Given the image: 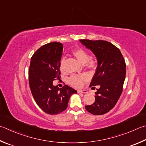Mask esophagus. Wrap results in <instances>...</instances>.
<instances>
[{"label":"esophagus","instance_id":"34e87169","mask_svg":"<svg viewBox=\"0 0 146 146\" xmlns=\"http://www.w3.org/2000/svg\"><path fill=\"white\" fill-rule=\"evenodd\" d=\"M77 92L78 94H80V93H83V94H86V93H87V91H84V90H78L77 91Z\"/></svg>","mask_w":146,"mask_h":146}]
</instances>
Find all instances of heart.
I'll list each match as a JSON object with an SVG mask.
<instances>
[{
	"label": "heart",
	"mask_w": 146,
	"mask_h": 146,
	"mask_svg": "<svg viewBox=\"0 0 146 146\" xmlns=\"http://www.w3.org/2000/svg\"><path fill=\"white\" fill-rule=\"evenodd\" d=\"M72 54L75 56L79 62L83 66L89 70H94L97 65V60L94 57H90L86 50L81 48H76L72 51ZM64 59H62L60 61L59 68L62 71L64 70ZM86 80V76L84 75H71L68 78V83L74 87H80L83 86L84 80Z\"/></svg>",
	"instance_id": "b5f03b06"
}]
</instances>
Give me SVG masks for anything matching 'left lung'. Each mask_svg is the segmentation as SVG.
Masks as SVG:
<instances>
[{"mask_svg": "<svg viewBox=\"0 0 146 146\" xmlns=\"http://www.w3.org/2000/svg\"><path fill=\"white\" fill-rule=\"evenodd\" d=\"M94 53L98 66L89 87L99 86L95 92V102L86 109L94 115H103L114 107L123 92L126 76V63L118 48L103 40L80 39Z\"/></svg>", "mask_w": 146, "mask_h": 146, "instance_id": "left-lung-1", "label": "left lung"}]
</instances>
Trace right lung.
Masks as SVG:
<instances>
[{"label": "right lung", "instance_id": "1", "mask_svg": "<svg viewBox=\"0 0 146 146\" xmlns=\"http://www.w3.org/2000/svg\"><path fill=\"white\" fill-rule=\"evenodd\" d=\"M62 50L63 45L58 42L42 46L32 56L29 69V86L34 99L44 112L50 115L65 110L70 96L77 92L67 85L62 88L53 85V81L60 77Z\"/></svg>", "mask_w": 146, "mask_h": 146}]
</instances>
